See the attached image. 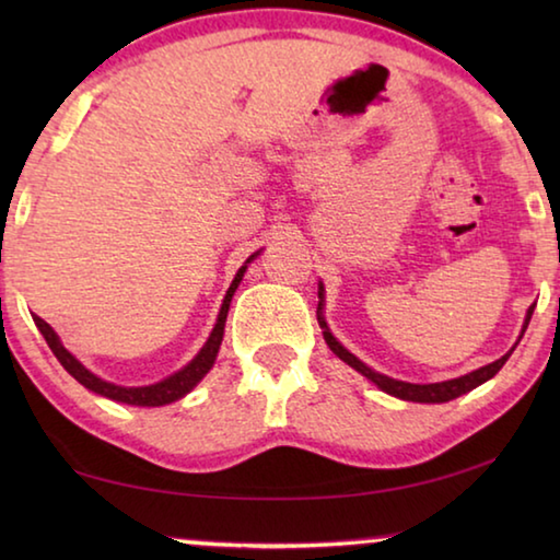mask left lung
Returning a JSON list of instances; mask_svg holds the SVG:
<instances>
[{"instance_id": "obj_1", "label": "left lung", "mask_w": 560, "mask_h": 560, "mask_svg": "<svg viewBox=\"0 0 560 560\" xmlns=\"http://www.w3.org/2000/svg\"><path fill=\"white\" fill-rule=\"evenodd\" d=\"M318 299H320V301H318V326L324 328V338H326L328 348L334 350V353H336L340 360H343V363H348L350 368H355V371H358L360 375H365L368 381L381 387L383 393L393 395V397H400V400H410V402H450V400H454V397H459V395H464V393L474 390V387H477V385L487 383L489 377H494V375L501 371V365L506 363L509 355L514 353V348L518 346L521 336H524V330L528 328L530 316H534V306H528L524 328H521V336H518V340H516V346L511 348L506 355H501L499 360H494V363H489V365H485V368H479V371H471V373L462 375V377H454V381L430 383V385H417V383L395 381V377H387V375H383V373H375L373 368H368V365L363 363V360H358L353 353H350L348 348L340 346L338 340L334 338V334H330V330H328L324 314H320V306H324V283H318Z\"/></svg>"}]
</instances>
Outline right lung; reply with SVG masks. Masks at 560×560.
Instances as JSON below:
<instances>
[{"instance_id": "right-lung-1", "label": "right lung", "mask_w": 560, "mask_h": 560, "mask_svg": "<svg viewBox=\"0 0 560 560\" xmlns=\"http://www.w3.org/2000/svg\"><path fill=\"white\" fill-rule=\"evenodd\" d=\"M259 254V252H257ZM257 254H252L249 259L244 261V267L236 271V277L232 281L230 291H226V296L222 301V308H220V316H217V324L212 328L210 338H207V343L202 346L200 353H197L189 363L183 368V371L173 373L165 381H160L155 385H145V387H122L116 383H108L103 381V377L93 375L86 365L81 363V360H75V355H71L69 350L63 348V343L59 340V336L54 334V328L46 324L44 318L34 316V324L36 328L42 330V336L46 338V343H49L51 353L59 358V363L69 371V375H73L75 381H79L83 387H89L91 393L108 397V400H116V402H126V405H136V407H160V405H170L179 400V397H185L192 387L202 381V377L210 373V368L214 365L217 353H220V346H222V338H224V324H226V314H230V303L236 287H240V281L246 271V264H249Z\"/></svg>"}]
</instances>
